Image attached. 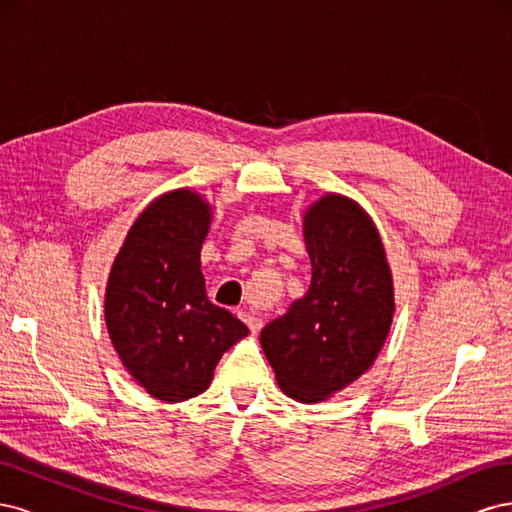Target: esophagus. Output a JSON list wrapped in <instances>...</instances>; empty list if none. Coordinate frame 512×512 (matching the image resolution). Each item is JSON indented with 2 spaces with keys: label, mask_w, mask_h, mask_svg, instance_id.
<instances>
[{
  "label": "esophagus",
  "mask_w": 512,
  "mask_h": 512,
  "mask_svg": "<svg viewBox=\"0 0 512 512\" xmlns=\"http://www.w3.org/2000/svg\"><path fill=\"white\" fill-rule=\"evenodd\" d=\"M239 318L247 324V327H250L252 333H258L262 329V318L252 312H239Z\"/></svg>",
  "instance_id": "obj_1"
}]
</instances>
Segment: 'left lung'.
Instances as JSON below:
<instances>
[{
	"label": "left lung",
	"mask_w": 512,
	"mask_h": 512,
	"mask_svg": "<svg viewBox=\"0 0 512 512\" xmlns=\"http://www.w3.org/2000/svg\"><path fill=\"white\" fill-rule=\"evenodd\" d=\"M303 232L312 284L260 331V344L282 391L318 404L376 361L395 312L393 275L374 222L346 196L316 200Z\"/></svg>",
	"instance_id": "obj_1"
}]
</instances>
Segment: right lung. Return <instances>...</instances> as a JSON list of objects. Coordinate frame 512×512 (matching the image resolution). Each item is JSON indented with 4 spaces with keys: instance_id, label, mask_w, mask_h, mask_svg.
<instances>
[{
    "instance_id": "add662e5",
    "label": "right lung",
    "mask_w": 512,
    "mask_h": 512,
    "mask_svg": "<svg viewBox=\"0 0 512 512\" xmlns=\"http://www.w3.org/2000/svg\"><path fill=\"white\" fill-rule=\"evenodd\" d=\"M211 207L192 190H173L138 215L113 262L104 318L130 376L168 404L209 389L222 354L245 324L207 299L200 247Z\"/></svg>"
}]
</instances>
